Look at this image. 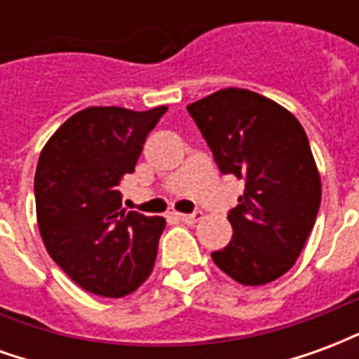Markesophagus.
<instances>
[{
	"label": "esophagus",
	"mask_w": 359,
	"mask_h": 359,
	"mask_svg": "<svg viewBox=\"0 0 359 359\" xmlns=\"http://www.w3.org/2000/svg\"><path fill=\"white\" fill-rule=\"evenodd\" d=\"M179 219L182 223L194 225V223H198V221L202 219V213H200V211H196V213H179Z\"/></svg>",
	"instance_id": "34e87169"
}]
</instances>
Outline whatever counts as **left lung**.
I'll list each match as a JSON object with an SVG mask.
<instances>
[{"label":"left lung","mask_w":359,"mask_h":359,"mask_svg":"<svg viewBox=\"0 0 359 359\" xmlns=\"http://www.w3.org/2000/svg\"><path fill=\"white\" fill-rule=\"evenodd\" d=\"M223 175L244 180L233 241L211 257L246 286L290 271L316 223L321 177L300 121L269 97L223 88L187 107Z\"/></svg>","instance_id":"left-lung-1"}]
</instances>
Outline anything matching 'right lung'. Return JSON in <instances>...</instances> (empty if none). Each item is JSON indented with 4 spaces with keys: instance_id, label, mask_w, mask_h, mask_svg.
Returning a JSON list of instances; mask_svg holds the SVG:
<instances>
[{
    "instance_id": "add662e5",
    "label": "right lung",
    "mask_w": 359,
    "mask_h": 359,
    "mask_svg": "<svg viewBox=\"0 0 359 359\" xmlns=\"http://www.w3.org/2000/svg\"><path fill=\"white\" fill-rule=\"evenodd\" d=\"M167 107H86L46 142L34 177L36 219L51 259L76 285L121 298L151 275L163 217L121 205L149 130Z\"/></svg>"
}]
</instances>
